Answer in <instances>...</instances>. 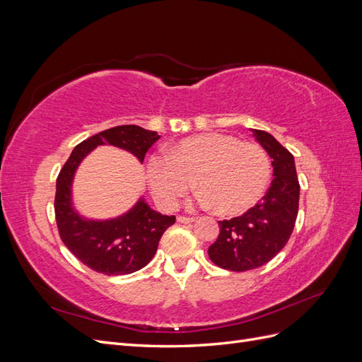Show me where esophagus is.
Here are the masks:
<instances>
[{
  "label": "esophagus",
  "instance_id": "obj_1",
  "mask_svg": "<svg viewBox=\"0 0 362 362\" xmlns=\"http://www.w3.org/2000/svg\"><path fill=\"white\" fill-rule=\"evenodd\" d=\"M177 221L180 223H192V222H194V218L193 217H185V216H178Z\"/></svg>",
  "mask_w": 362,
  "mask_h": 362
}]
</instances>
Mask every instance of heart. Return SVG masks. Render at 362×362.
<instances>
[{
  "instance_id": "b5f03b06",
  "label": "heart",
  "mask_w": 362,
  "mask_h": 362,
  "mask_svg": "<svg viewBox=\"0 0 362 362\" xmlns=\"http://www.w3.org/2000/svg\"><path fill=\"white\" fill-rule=\"evenodd\" d=\"M169 157L148 160V182L164 208H175L194 181L199 202L221 216L249 211L264 194L270 181V160L257 144L206 133L180 140Z\"/></svg>"
}]
</instances>
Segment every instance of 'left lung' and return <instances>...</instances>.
Segmentation results:
<instances>
[{
    "mask_svg": "<svg viewBox=\"0 0 362 362\" xmlns=\"http://www.w3.org/2000/svg\"><path fill=\"white\" fill-rule=\"evenodd\" d=\"M272 158L273 178L262 201L243 216L221 221V233L208 247L216 266L246 272L264 266L287 245L299 211L300 185L294 157L272 134L250 129Z\"/></svg>",
    "mask_w": 362,
    "mask_h": 362,
    "instance_id": "8db88e82",
    "label": "left lung"
}]
</instances>
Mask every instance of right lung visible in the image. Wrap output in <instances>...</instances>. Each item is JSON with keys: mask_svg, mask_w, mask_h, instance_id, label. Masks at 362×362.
<instances>
[{"mask_svg": "<svg viewBox=\"0 0 362 362\" xmlns=\"http://www.w3.org/2000/svg\"><path fill=\"white\" fill-rule=\"evenodd\" d=\"M160 136L137 125H119L83 140L72 151L57 177L56 221L62 242L83 264L108 276L129 275L144 269L156 255L158 242L175 223V216H164L140 198L136 205L113 218L95 221L75 210L72 182L80 163L96 146L112 145L128 151L144 163L148 149Z\"/></svg>", "mask_w": 362, "mask_h": 362, "instance_id": "1", "label": "right lung"}]
</instances>
